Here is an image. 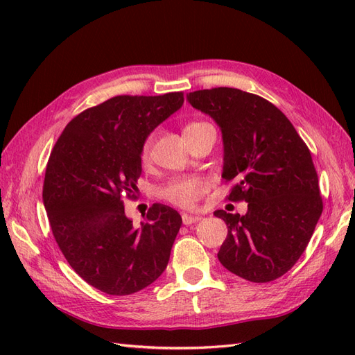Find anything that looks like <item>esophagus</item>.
<instances>
[{
  "label": "esophagus",
  "mask_w": 355,
  "mask_h": 355,
  "mask_svg": "<svg viewBox=\"0 0 355 355\" xmlns=\"http://www.w3.org/2000/svg\"><path fill=\"white\" fill-rule=\"evenodd\" d=\"M198 220H201L200 216H192V214L182 213V222H184V225H191V223H196Z\"/></svg>",
  "instance_id": "1"
}]
</instances>
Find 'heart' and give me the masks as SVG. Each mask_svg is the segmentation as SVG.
Segmentation results:
<instances>
[{
    "label": "heart",
    "instance_id": "obj_1",
    "mask_svg": "<svg viewBox=\"0 0 355 355\" xmlns=\"http://www.w3.org/2000/svg\"><path fill=\"white\" fill-rule=\"evenodd\" d=\"M201 123L189 124L187 128L194 127ZM149 151H151V137H148L144 146H142V157L144 159L148 158ZM207 185L206 182L197 179V178H187V179H178L170 182L166 187L161 188L159 196L164 200L176 204L180 207H192L196 206V202L200 200V197L206 192Z\"/></svg>",
    "mask_w": 355,
    "mask_h": 355
}]
</instances>
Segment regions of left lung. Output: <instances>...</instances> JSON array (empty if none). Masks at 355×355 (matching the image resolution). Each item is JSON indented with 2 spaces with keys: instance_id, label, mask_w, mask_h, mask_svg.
I'll use <instances>...</instances> for the list:
<instances>
[{
  "instance_id": "1",
  "label": "left lung",
  "mask_w": 355,
  "mask_h": 355,
  "mask_svg": "<svg viewBox=\"0 0 355 355\" xmlns=\"http://www.w3.org/2000/svg\"><path fill=\"white\" fill-rule=\"evenodd\" d=\"M187 101L220 128L222 178L235 180L228 200L247 202L243 216L214 211L228 225L219 261L244 280L272 282L304 253L323 211L309 149L261 96L218 87L188 93Z\"/></svg>"
}]
</instances>
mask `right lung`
<instances>
[{
  "instance_id": "1",
  "label": "right lung",
  "mask_w": 355,
  "mask_h": 355,
  "mask_svg": "<svg viewBox=\"0 0 355 355\" xmlns=\"http://www.w3.org/2000/svg\"><path fill=\"white\" fill-rule=\"evenodd\" d=\"M182 105L180 92L115 96L75 116L50 154L42 202L53 235L72 270L106 295L136 293L168 263L180 214L155 202L135 228L121 197L137 189L148 136Z\"/></svg>"
}]
</instances>
